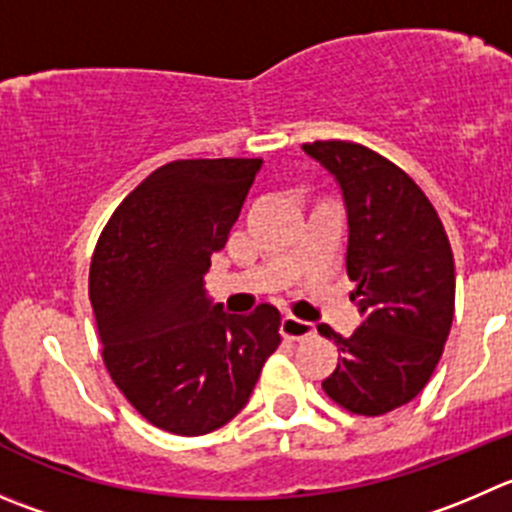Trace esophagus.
<instances>
[{"mask_svg": "<svg viewBox=\"0 0 512 512\" xmlns=\"http://www.w3.org/2000/svg\"><path fill=\"white\" fill-rule=\"evenodd\" d=\"M281 334H284L286 339H291V342H301V339L314 337V324H311V321H301L289 314L281 321Z\"/></svg>", "mask_w": 512, "mask_h": 512, "instance_id": "34e87169", "label": "esophagus"}]
</instances>
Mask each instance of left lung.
Returning a JSON list of instances; mask_svg holds the SVG:
<instances>
[{"label":"left lung","mask_w":512,"mask_h":512,"mask_svg":"<svg viewBox=\"0 0 512 512\" xmlns=\"http://www.w3.org/2000/svg\"><path fill=\"white\" fill-rule=\"evenodd\" d=\"M301 148L342 188L347 274L364 316L352 337L319 324L342 352L321 387L354 415H384L415 399L442 357L455 314L450 241L422 188L384 155L349 140Z\"/></svg>","instance_id":"1"}]
</instances>
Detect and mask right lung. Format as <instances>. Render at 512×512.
I'll list each match as a JSON object with an SVG mask.
<instances>
[{
    "label": "right lung",
    "instance_id": "obj_1",
    "mask_svg": "<svg viewBox=\"0 0 512 512\" xmlns=\"http://www.w3.org/2000/svg\"><path fill=\"white\" fill-rule=\"evenodd\" d=\"M261 165H160L115 208L92 253L90 301L107 372L150 425L173 435H206L233 420L281 344L276 306L226 314L203 289Z\"/></svg>",
    "mask_w": 512,
    "mask_h": 512
}]
</instances>
